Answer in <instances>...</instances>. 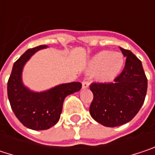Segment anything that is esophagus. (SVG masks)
Here are the masks:
<instances>
[{
  "instance_id": "34e87169",
  "label": "esophagus",
  "mask_w": 155,
  "mask_h": 155,
  "mask_svg": "<svg viewBox=\"0 0 155 155\" xmlns=\"http://www.w3.org/2000/svg\"><path fill=\"white\" fill-rule=\"evenodd\" d=\"M89 84H90L89 81L84 80V81H82V88H83V89H87V88L89 87Z\"/></svg>"
}]
</instances>
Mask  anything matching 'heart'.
<instances>
[{
  "mask_svg": "<svg viewBox=\"0 0 155 155\" xmlns=\"http://www.w3.org/2000/svg\"><path fill=\"white\" fill-rule=\"evenodd\" d=\"M124 64V58L120 53L101 51L96 54L90 63L92 71H99L100 77L103 80H111L121 71Z\"/></svg>",
  "mask_w": 155,
  "mask_h": 155,
  "instance_id": "b5f03b06",
  "label": "heart"
}]
</instances>
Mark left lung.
<instances>
[{
    "instance_id": "left-lung-1",
    "label": "left lung",
    "mask_w": 155,
    "mask_h": 155,
    "mask_svg": "<svg viewBox=\"0 0 155 155\" xmlns=\"http://www.w3.org/2000/svg\"><path fill=\"white\" fill-rule=\"evenodd\" d=\"M127 57L122 73L112 82H92L93 100L91 116L100 124L114 127L134 118L143 104L147 78L139 59L129 50L120 47Z\"/></svg>"
}]
</instances>
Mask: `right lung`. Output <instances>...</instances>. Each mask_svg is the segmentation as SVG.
<instances>
[{
	"label": "right lung",
	"mask_w": 155,
	"mask_h": 155,
	"mask_svg": "<svg viewBox=\"0 0 155 155\" xmlns=\"http://www.w3.org/2000/svg\"><path fill=\"white\" fill-rule=\"evenodd\" d=\"M46 47L44 45L28 49L14 63L7 86L8 98L17 118L33 130H46L54 126L60 118L65 97L81 88V82L74 81L34 92L23 85L21 74L25 64L37 51Z\"/></svg>",
	"instance_id": "obj_1"
}]
</instances>
